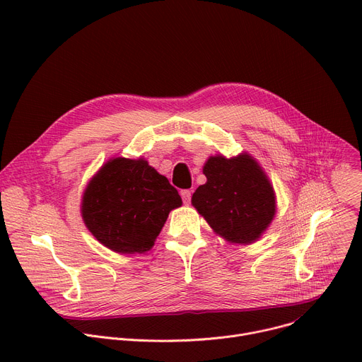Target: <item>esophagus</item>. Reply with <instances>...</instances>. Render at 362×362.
I'll return each instance as SVG.
<instances>
[{
	"label": "esophagus",
	"instance_id": "obj_1",
	"mask_svg": "<svg viewBox=\"0 0 362 362\" xmlns=\"http://www.w3.org/2000/svg\"><path fill=\"white\" fill-rule=\"evenodd\" d=\"M180 197H182V199H183V204H189L191 202V197H192V194H191V191H187V189H183V191H180Z\"/></svg>",
	"mask_w": 362,
	"mask_h": 362
}]
</instances>
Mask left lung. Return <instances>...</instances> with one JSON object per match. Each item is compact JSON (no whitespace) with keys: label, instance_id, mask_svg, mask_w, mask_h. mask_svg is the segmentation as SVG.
<instances>
[{"label":"left lung","instance_id":"left-lung-1","mask_svg":"<svg viewBox=\"0 0 362 362\" xmlns=\"http://www.w3.org/2000/svg\"><path fill=\"white\" fill-rule=\"evenodd\" d=\"M206 183L192 195V205L226 240L248 245L261 238L276 214L273 186L250 154L214 156L204 165Z\"/></svg>","mask_w":362,"mask_h":362}]
</instances>
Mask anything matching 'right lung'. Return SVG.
<instances>
[{
    "instance_id": "add662e5",
    "label": "right lung",
    "mask_w": 362,
    "mask_h": 362,
    "mask_svg": "<svg viewBox=\"0 0 362 362\" xmlns=\"http://www.w3.org/2000/svg\"><path fill=\"white\" fill-rule=\"evenodd\" d=\"M182 205L176 187L144 158L107 161L88 183L82 217L88 230L119 254L149 251L168 213Z\"/></svg>"
}]
</instances>
